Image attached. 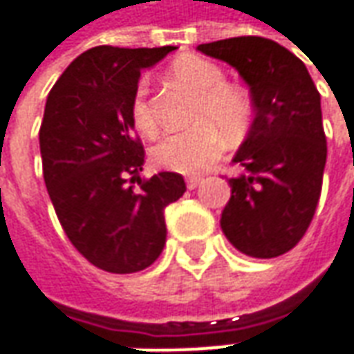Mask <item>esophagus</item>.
Returning <instances> with one entry per match:
<instances>
[{
  "label": "esophagus",
  "mask_w": 354,
  "mask_h": 354,
  "mask_svg": "<svg viewBox=\"0 0 354 354\" xmlns=\"http://www.w3.org/2000/svg\"><path fill=\"white\" fill-rule=\"evenodd\" d=\"M201 178L200 176H189L186 178V186H188V189H196L198 186H200Z\"/></svg>",
  "instance_id": "obj_1"
}]
</instances>
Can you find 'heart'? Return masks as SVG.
<instances>
[{
	"label": "heart",
	"mask_w": 354,
	"mask_h": 354,
	"mask_svg": "<svg viewBox=\"0 0 354 354\" xmlns=\"http://www.w3.org/2000/svg\"><path fill=\"white\" fill-rule=\"evenodd\" d=\"M172 76L196 95L192 109V127L168 133L154 145L156 165L180 174H196L214 165L223 153V133L235 135L247 127L250 119V100L243 90L229 86L225 72L203 58H184L172 66ZM151 86L142 78L131 97V119L135 127L153 135L156 117L151 107Z\"/></svg>",
	"instance_id": "heart-1"
}]
</instances>
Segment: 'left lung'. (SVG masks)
<instances>
[{
	"mask_svg": "<svg viewBox=\"0 0 354 354\" xmlns=\"http://www.w3.org/2000/svg\"><path fill=\"white\" fill-rule=\"evenodd\" d=\"M249 84L254 121L233 162L231 198L221 214L229 243L254 259H274L298 245L322 196L327 140L322 97L306 64L262 37L200 44Z\"/></svg>",
	"mask_w": 354,
	"mask_h": 354,
	"instance_id": "obj_1",
	"label": "left lung"
}]
</instances>
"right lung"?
Listing matches in <instances>:
<instances>
[{
  "label": "right lung",
  "mask_w": 354,
  "mask_h": 354,
  "mask_svg": "<svg viewBox=\"0 0 354 354\" xmlns=\"http://www.w3.org/2000/svg\"><path fill=\"white\" fill-rule=\"evenodd\" d=\"M174 48L93 46L46 100L39 131L44 184L70 243L105 272L151 266L166 245L165 207L186 192L176 172L139 176L145 149L129 111L140 70Z\"/></svg>",
  "instance_id": "1"
}]
</instances>
